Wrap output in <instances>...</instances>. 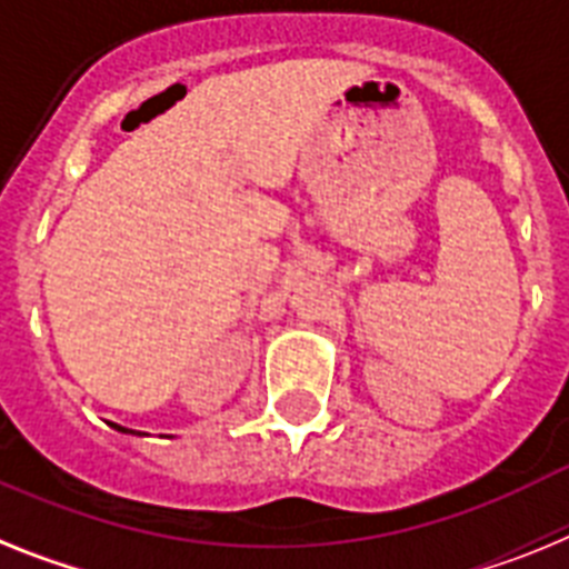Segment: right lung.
<instances>
[{
    "label": "right lung",
    "mask_w": 569,
    "mask_h": 569,
    "mask_svg": "<svg viewBox=\"0 0 569 569\" xmlns=\"http://www.w3.org/2000/svg\"><path fill=\"white\" fill-rule=\"evenodd\" d=\"M113 429H120V432H131V435H140V432H134V429H126V427H120V423H111Z\"/></svg>",
    "instance_id": "1"
}]
</instances>
